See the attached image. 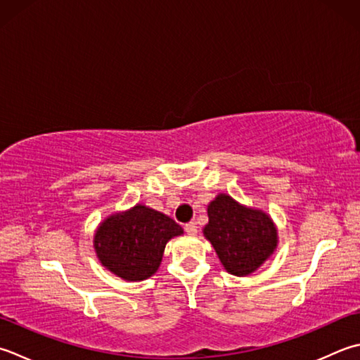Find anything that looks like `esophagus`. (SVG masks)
<instances>
[{
    "label": "esophagus",
    "mask_w": 360,
    "mask_h": 360,
    "mask_svg": "<svg viewBox=\"0 0 360 360\" xmlns=\"http://www.w3.org/2000/svg\"><path fill=\"white\" fill-rule=\"evenodd\" d=\"M184 229H186V232L188 236H195L196 232H198V229H196V224L193 223V221H190V223H187L186 226H184Z\"/></svg>",
    "instance_id": "1"
}]
</instances>
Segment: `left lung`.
<instances>
[{
	"label": "left lung",
	"mask_w": 360,
	"mask_h": 360,
	"mask_svg": "<svg viewBox=\"0 0 360 360\" xmlns=\"http://www.w3.org/2000/svg\"><path fill=\"white\" fill-rule=\"evenodd\" d=\"M207 217L202 234L229 274L248 276L278 248V228L273 218L226 193H218L209 202Z\"/></svg>",
	"instance_id": "8db88e82"
}]
</instances>
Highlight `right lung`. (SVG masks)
<instances>
[{"label": "right lung", "mask_w": 360, "mask_h": 360, "mask_svg": "<svg viewBox=\"0 0 360 360\" xmlns=\"http://www.w3.org/2000/svg\"><path fill=\"white\" fill-rule=\"evenodd\" d=\"M184 234L178 223L145 204L105 217L94 234L96 257L105 270L129 283L151 278L165 245Z\"/></svg>", "instance_id": "right-lung-1"}]
</instances>
